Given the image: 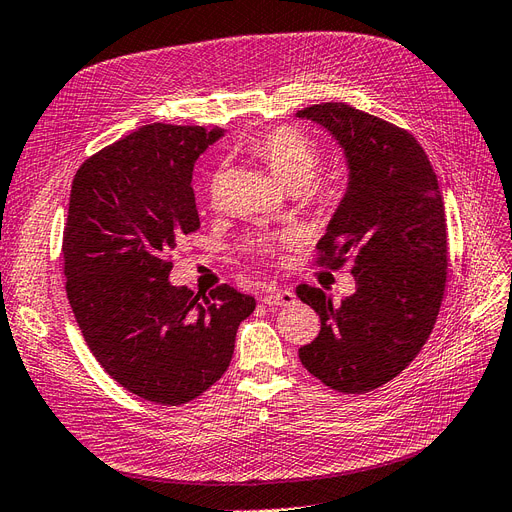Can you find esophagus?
Wrapping results in <instances>:
<instances>
[{
  "mask_svg": "<svg viewBox=\"0 0 512 512\" xmlns=\"http://www.w3.org/2000/svg\"><path fill=\"white\" fill-rule=\"evenodd\" d=\"M260 301L269 305V307H282V305H292L294 303V292L284 290V288H269L262 292Z\"/></svg>",
  "mask_w": 512,
  "mask_h": 512,
  "instance_id": "obj_1",
  "label": "esophagus"
}]
</instances>
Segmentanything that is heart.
<instances>
[{
  "instance_id": "1",
  "label": "heart",
  "mask_w": 512,
  "mask_h": 512,
  "mask_svg": "<svg viewBox=\"0 0 512 512\" xmlns=\"http://www.w3.org/2000/svg\"><path fill=\"white\" fill-rule=\"evenodd\" d=\"M247 151L267 164V168L275 175L286 188H305V185L314 179L316 170L320 166V149L305 132L292 128V126H280L273 128L265 134L252 138L247 143ZM220 177L213 175L209 183L211 198L218 194ZM297 239L294 232H282V235H262L256 237L252 247L260 254H273L277 245L290 243Z\"/></svg>"
}]
</instances>
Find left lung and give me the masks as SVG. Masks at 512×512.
Instances as JSON below:
<instances>
[{
    "instance_id": "obj_1",
    "label": "left lung",
    "mask_w": 512,
    "mask_h": 512,
    "mask_svg": "<svg viewBox=\"0 0 512 512\" xmlns=\"http://www.w3.org/2000/svg\"><path fill=\"white\" fill-rule=\"evenodd\" d=\"M344 149L348 188L318 241V265L352 256L356 290L333 305L320 288L297 297L320 316L299 348L309 374L339 393H367L401 374L436 324L446 286V213L431 162L416 138L344 102L297 113Z\"/></svg>"
}]
</instances>
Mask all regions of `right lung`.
Returning <instances> with one entry per match:
<instances>
[{
	"mask_svg": "<svg viewBox=\"0 0 512 512\" xmlns=\"http://www.w3.org/2000/svg\"><path fill=\"white\" fill-rule=\"evenodd\" d=\"M220 128L149 123L76 170L64 228L68 301L89 350L123 389L181 406L222 378L256 301L228 284L168 282V254L200 228L192 170Z\"/></svg>",
	"mask_w": 512,
	"mask_h": 512,
	"instance_id": "right-lung-1",
	"label": "right lung"
}]
</instances>
